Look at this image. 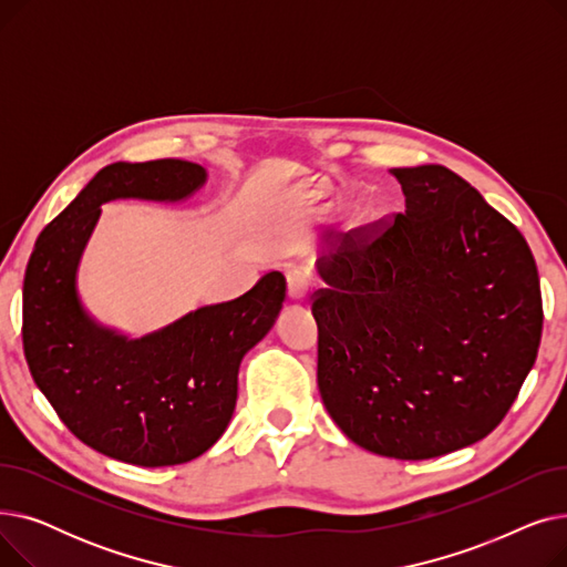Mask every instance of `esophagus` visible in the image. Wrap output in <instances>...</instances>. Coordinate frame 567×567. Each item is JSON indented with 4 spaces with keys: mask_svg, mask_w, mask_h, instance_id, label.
Here are the masks:
<instances>
[{
    "mask_svg": "<svg viewBox=\"0 0 567 567\" xmlns=\"http://www.w3.org/2000/svg\"><path fill=\"white\" fill-rule=\"evenodd\" d=\"M287 289H289V299L293 301L308 299V293L312 291V278L306 268H291L287 274Z\"/></svg>",
    "mask_w": 567,
    "mask_h": 567,
    "instance_id": "esophagus-1",
    "label": "esophagus"
}]
</instances>
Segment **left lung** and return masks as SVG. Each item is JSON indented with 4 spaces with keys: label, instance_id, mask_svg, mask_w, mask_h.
<instances>
[{
    "label": "left lung",
    "instance_id": "8db88e82",
    "mask_svg": "<svg viewBox=\"0 0 567 567\" xmlns=\"http://www.w3.org/2000/svg\"><path fill=\"white\" fill-rule=\"evenodd\" d=\"M406 212L319 261L317 383L361 449L430 460L485 439L538 355L543 296L522 231L443 165L389 169Z\"/></svg>",
    "mask_w": 567,
    "mask_h": 567
}]
</instances>
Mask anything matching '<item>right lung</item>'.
<instances>
[{
	"mask_svg": "<svg viewBox=\"0 0 567 567\" xmlns=\"http://www.w3.org/2000/svg\"><path fill=\"white\" fill-rule=\"evenodd\" d=\"M204 167L163 158L114 163L59 214L29 257L22 349L41 393L89 449L137 466L184 464L223 436L241 359L271 329L287 280L271 271L234 301L199 308L167 329L126 340L89 319L75 268L101 204L116 197L182 199Z\"/></svg>",
	"mask_w": 567,
	"mask_h": 567,
	"instance_id": "add662e5",
	"label": "right lung"
}]
</instances>
